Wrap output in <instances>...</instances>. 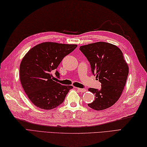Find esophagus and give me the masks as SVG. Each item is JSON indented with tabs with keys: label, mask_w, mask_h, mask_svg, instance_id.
Wrapping results in <instances>:
<instances>
[{
	"label": "esophagus",
	"mask_w": 147,
	"mask_h": 147,
	"mask_svg": "<svg viewBox=\"0 0 147 147\" xmlns=\"http://www.w3.org/2000/svg\"><path fill=\"white\" fill-rule=\"evenodd\" d=\"M77 89H78V91L80 92H85L86 91V89H85V88H78Z\"/></svg>",
	"instance_id": "esophagus-1"
}]
</instances>
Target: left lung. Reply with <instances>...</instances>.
<instances>
[{"label": "left lung", "mask_w": 147, "mask_h": 147, "mask_svg": "<svg viewBox=\"0 0 147 147\" xmlns=\"http://www.w3.org/2000/svg\"><path fill=\"white\" fill-rule=\"evenodd\" d=\"M80 50L89 61L92 73L101 83L100 90L88 89L95 98L88 105L95 111L111 107L120 98L129 73L123 52L117 46L104 42L80 46Z\"/></svg>", "instance_id": "1"}]
</instances>
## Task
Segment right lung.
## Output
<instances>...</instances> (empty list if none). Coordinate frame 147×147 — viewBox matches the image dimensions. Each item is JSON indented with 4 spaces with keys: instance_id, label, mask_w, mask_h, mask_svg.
<instances>
[{
    "instance_id": "obj_1",
    "label": "right lung",
    "mask_w": 147,
    "mask_h": 147,
    "mask_svg": "<svg viewBox=\"0 0 147 147\" xmlns=\"http://www.w3.org/2000/svg\"><path fill=\"white\" fill-rule=\"evenodd\" d=\"M76 47L75 44L43 42L33 47L24 56L20 67V82L28 97L36 107L45 110L57 107L73 88L54 82L52 71ZM55 74L59 77L57 71Z\"/></svg>"
}]
</instances>
